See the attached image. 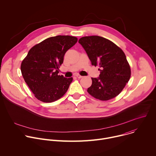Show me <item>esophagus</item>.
Wrapping results in <instances>:
<instances>
[{
  "instance_id": "obj_1",
  "label": "esophagus",
  "mask_w": 156,
  "mask_h": 156,
  "mask_svg": "<svg viewBox=\"0 0 156 156\" xmlns=\"http://www.w3.org/2000/svg\"><path fill=\"white\" fill-rule=\"evenodd\" d=\"M75 76H76L78 78H81L83 77L82 76H81V75H78H78H76Z\"/></svg>"
}]
</instances>
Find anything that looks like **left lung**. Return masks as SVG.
Wrapping results in <instances>:
<instances>
[{
  "label": "left lung",
  "mask_w": 156,
  "mask_h": 156,
  "mask_svg": "<svg viewBox=\"0 0 156 156\" xmlns=\"http://www.w3.org/2000/svg\"><path fill=\"white\" fill-rule=\"evenodd\" d=\"M78 42L92 65H99V77L91 78L87 93L96 99L108 101L118 96L131 76L129 65L123 51L110 40L99 36H84Z\"/></svg>",
  "instance_id": "1"
}]
</instances>
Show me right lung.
Here are the masks:
<instances>
[{"mask_svg":"<svg viewBox=\"0 0 156 156\" xmlns=\"http://www.w3.org/2000/svg\"><path fill=\"white\" fill-rule=\"evenodd\" d=\"M77 37L56 36L33 46L21 65V72L34 96L44 102H52L67 91L73 78L58 75V68L66 52L73 46Z\"/></svg>","mask_w":156,"mask_h":156,"instance_id":"obj_1","label":"right lung"}]
</instances>
